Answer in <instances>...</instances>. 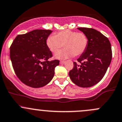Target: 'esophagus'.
Masks as SVG:
<instances>
[{
    "label": "esophagus",
    "instance_id": "34e87169",
    "mask_svg": "<svg viewBox=\"0 0 122 122\" xmlns=\"http://www.w3.org/2000/svg\"><path fill=\"white\" fill-rule=\"evenodd\" d=\"M65 63V61H60V63L61 64H64Z\"/></svg>",
    "mask_w": 122,
    "mask_h": 122
}]
</instances>
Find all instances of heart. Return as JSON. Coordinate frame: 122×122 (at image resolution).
Masks as SVG:
<instances>
[{"label": "heart", "instance_id": "1", "mask_svg": "<svg viewBox=\"0 0 122 122\" xmlns=\"http://www.w3.org/2000/svg\"><path fill=\"white\" fill-rule=\"evenodd\" d=\"M46 45L50 51L56 53L61 47H66L61 52L55 54L57 59H67L73 56H79L86 51L88 39L85 33L71 30L61 31L56 35H51L46 40Z\"/></svg>", "mask_w": 122, "mask_h": 122}]
</instances>
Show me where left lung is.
I'll list each match as a JSON object with an SVG mask.
<instances>
[{
	"label": "left lung",
	"instance_id": "left-lung-1",
	"mask_svg": "<svg viewBox=\"0 0 122 122\" xmlns=\"http://www.w3.org/2000/svg\"><path fill=\"white\" fill-rule=\"evenodd\" d=\"M88 39L86 51L74 62L69 73L70 79L77 86L89 87L100 81L105 76L112 57L110 43L107 37L92 28L78 27Z\"/></svg>",
	"mask_w": 122,
	"mask_h": 122
}]
</instances>
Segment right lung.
<instances>
[{
  "mask_svg": "<svg viewBox=\"0 0 122 122\" xmlns=\"http://www.w3.org/2000/svg\"><path fill=\"white\" fill-rule=\"evenodd\" d=\"M51 30L36 29L17 35L10 48L15 73L24 84L33 88L43 87L52 80L59 61H49L52 53L46 45Z\"/></svg>",
  "mask_w": 122,
  "mask_h": 122,
  "instance_id": "add662e5",
  "label": "right lung"
}]
</instances>
